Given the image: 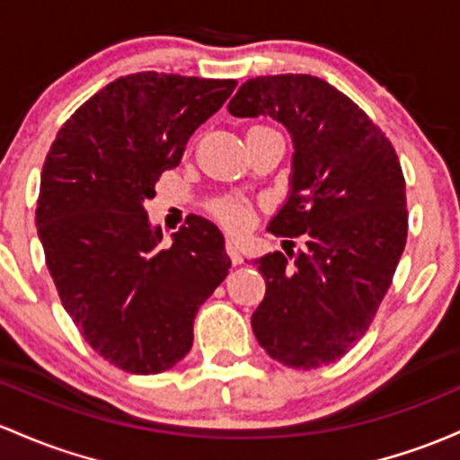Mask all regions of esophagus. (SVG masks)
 <instances>
[{
	"mask_svg": "<svg viewBox=\"0 0 460 460\" xmlns=\"http://www.w3.org/2000/svg\"><path fill=\"white\" fill-rule=\"evenodd\" d=\"M226 255H229L231 264H234V266H238V264H242V261H244V257H242L238 244H235L234 240L226 242Z\"/></svg>",
	"mask_w": 460,
	"mask_h": 460,
	"instance_id": "obj_1",
	"label": "esophagus"
}]
</instances>
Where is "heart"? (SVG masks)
Segmentation results:
<instances>
[{"instance_id": "b5f03b06", "label": "heart", "mask_w": 460, "mask_h": 460, "mask_svg": "<svg viewBox=\"0 0 460 460\" xmlns=\"http://www.w3.org/2000/svg\"><path fill=\"white\" fill-rule=\"evenodd\" d=\"M211 211L229 229H244L251 222V209L242 199H220L211 205Z\"/></svg>"}]
</instances>
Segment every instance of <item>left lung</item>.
Returning <instances> with one entry per match:
<instances>
[{
	"label": "left lung",
	"instance_id": "8db88e82",
	"mask_svg": "<svg viewBox=\"0 0 460 460\" xmlns=\"http://www.w3.org/2000/svg\"><path fill=\"white\" fill-rule=\"evenodd\" d=\"M229 113L270 115L292 135L290 196L269 225L290 249L255 260L266 295L251 325L272 360L319 369L365 336L391 288L408 235L400 159L380 126L316 75L246 80ZM292 237L306 242L296 254Z\"/></svg>",
	"mask_w": 460,
	"mask_h": 460
}]
</instances>
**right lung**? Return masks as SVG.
<instances>
[{
    "label": "right lung",
    "instance_id": "add662e5",
    "mask_svg": "<svg viewBox=\"0 0 460 460\" xmlns=\"http://www.w3.org/2000/svg\"><path fill=\"white\" fill-rule=\"evenodd\" d=\"M235 84L122 75L75 109L45 156L37 200L45 264L80 334L118 369L153 376L183 360L196 312L231 269L218 226L190 216L161 246L144 203Z\"/></svg>",
    "mask_w": 460,
    "mask_h": 460
}]
</instances>
